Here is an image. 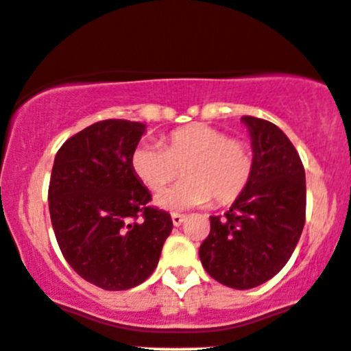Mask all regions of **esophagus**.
<instances>
[{
    "label": "esophagus",
    "mask_w": 351,
    "mask_h": 351,
    "mask_svg": "<svg viewBox=\"0 0 351 351\" xmlns=\"http://www.w3.org/2000/svg\"><path fill=\"white\" fill-rule=\"evenodd\" d=\"M185 219H187V217H185V215H180V213H171V220H173V226H182L183 222H185Z\"/></svg>",
    "instance_id": "esophagus-1"
}]
</instances>
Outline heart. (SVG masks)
Segmentation results:
<instances>
[{"label":"heart","mask_w":351,"mask_h":351,"mask_svg":"<svg viewBox=\"0 0 351 351\" xmlns=\"http://www.w3.org/2000/svg\"><path fill=\"white\" fill-rule=\"evenodd\" d=\"M131 168L148 191H162L180 173L185 178L157 195L168 210L215 204L227 206L248 189L255 173L250 143L230 138L206 124H189L164 138V145L143 143L131 157Z\"/></svg>","instance_id":"obj_1"}]
</instances>
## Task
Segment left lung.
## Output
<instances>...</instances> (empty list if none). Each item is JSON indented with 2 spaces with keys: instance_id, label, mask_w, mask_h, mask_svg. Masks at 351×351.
<instances>
[{
  "instance_id": "left-lung-1",
  "label": "left lung",
  "mask_w": 351,
  "mask_h": 351,
  "mask_svg": "<svg viewBox=\"0 0 351 351\" xmlns=\"http://www.w3.org/2000/svg\"><path fill=\"white\" fill-rule=\"evenodd\" d=\"M241 121L252 134L254 178L223 217H210L199 257L213 280L246 290L271 280L293 254L306 222V176L282 129L257 117Z\"/></svg>"
}]
</instances>
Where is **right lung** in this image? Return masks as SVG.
Returning <instances> with one entry per match:
<instances>
[{
	"instance_id": "right-lung-1",
	"label": "right lung",
	"mask_w": 351,
	"mask_h": 351,
	"mask_svg": "<svg viewBox=\"0 0 351 351\" xmlns=\"http://www.w3.org/2000/svg\"><path fill=\"white\" fill-rule=\"evenodd\" d=\"M145 125L108 119L62 143L53 160L49 210L66 262L105 290H128L147 280L173 229L168 211L131 168Z\"/></svg>"
}]
</instances>
